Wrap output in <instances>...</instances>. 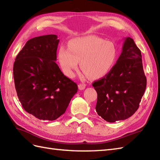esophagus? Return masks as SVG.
<instances>
[{
  "label": "esophagus",
  "instance_id": "obj_1",
  "mask_svg": "<svg viewBox=\"0 0 160 160\" xmlns=\"http://www.w3.org/2000/svg\"><path fill=\"white\" fill-rule=\"evenodd\" d=\"M86 87V84H78V88L80 90H84V89Z\"/></svg>",
  "mask_w": 160,
  "mask_h": 160
}]
</instances>
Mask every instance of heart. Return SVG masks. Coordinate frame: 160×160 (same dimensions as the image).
<instances>
[{
  "label": "heart",
  "mask_w": 160,
  "mask_h": 160,
  "mask_svg": "<svg viewBox=\"0 0 160 160\" xmlns=\"http://www.w3.org/2000/svg\"><path fill=\"white\" fill-rule=\"evenodd\" d=\"M69 48L61 46L58 52V61L65 76L72 78L80 68L91 79L106 76L117 60V50L114 43L91 35L70 41Z\"/></svg>",
  "instance_id": "heart-1"
}]
</instances>
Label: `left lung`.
Instances as JSON below:
<instances>
[{"instance_id": "obj_1", "label": "left lung", "mask_w": 160, "mask_h": 160, "mask_svg": "<svg viewBox=\"0 0 160 160\" xmlns=\"http://www.w3.org/2000/svg\"><path fill=\"white\" fill-rule=\"evenodd\" d=\"M98 93L96 112L110 122L127 119L138 109L145 91L142 55L133 39L126 38L116 64L92 84Z\"/></svg>"}]
</instances>
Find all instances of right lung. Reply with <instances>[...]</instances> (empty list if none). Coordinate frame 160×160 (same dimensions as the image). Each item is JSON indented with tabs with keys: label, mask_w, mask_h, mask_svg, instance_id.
<instances>
[{
	"label": "right lung",
	"mask_w": 160,
	"mask_h": 160,
	"mask_svg": "<svg viewBox=\"0 0 160 160\" xmlns=\"http://www.w3.org/2000/svg\"><path fill=\"white\" fill-rule=\"evenodd\" d=\"M57 35L26 43L13 64L15 87L23 108L40 120L54 121L65 113L78 85L62 73L55 61Z\"/></svg>",
	"instance_id": "1"
}]
</instances>
